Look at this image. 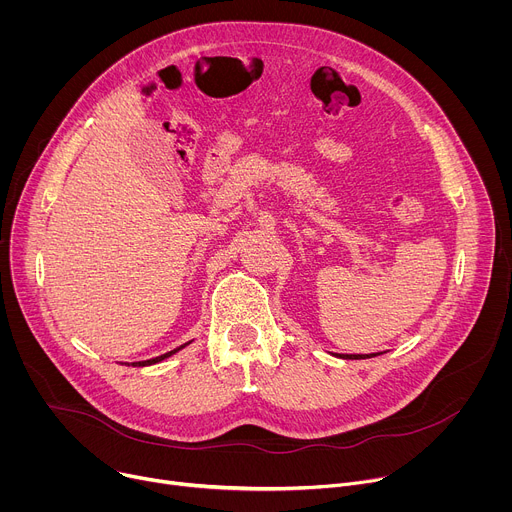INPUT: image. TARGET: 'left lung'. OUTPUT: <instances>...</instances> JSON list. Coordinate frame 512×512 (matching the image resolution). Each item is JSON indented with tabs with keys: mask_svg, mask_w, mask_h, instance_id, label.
I'll list each match as a JSON object with an SVG mask.
<instances>
[{
	"mask_svg": "<svg viewBox=\"0 0 512 512\" xmlns=\"http://www.w3.org/2000/svg\"><path fill=\"white\" fill-rule=\"evenodd\" d=\"M338 358H346V360H360V358H373V356H379V352H373V354H334Z\"/></svg>",
	"mask_w": 512,
	"mask_h": 512,
	"instance_id": "8db88e82",
	"label": "left lung"
}]
</instances>
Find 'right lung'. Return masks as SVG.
<instances>
[{
    "label": "right lung",
    "instance_id": "obj_1",
    "mask_svg": "<svg viewBox=\"0 0 512 512\" xmlns=\"http://www.w3.org/2000/svg\"><path fill=\"white\" fill-rule=\"evenodd\" d=\"M190 342H186V344H182V346H178V348H174V350H170V352H166V354H160V356H156V358H150V360H139V362H131L133 367H150V364H156V362H162L164 358H168V356H172V354H176L178 350H182L184 346H188ZM125 364H129V362H125Z\"/></svg>",
    "mask_w": 512,
    "mask_h": 512
}]
</instances>
